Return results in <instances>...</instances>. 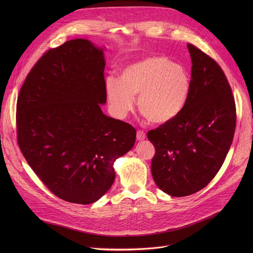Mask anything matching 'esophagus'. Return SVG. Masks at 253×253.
I'll return each mask as SVG.
<instances>
[{"label": "esophagus", "instance_id": "34e87169", "mask_svg": "<svg viewBox=\"0 0 253 253\" xmlns=\"http://www.w3.org/2000/svg\"><path fill=\"white\" fill-rule=\"evenodd\" d=\"M145 137H147V136H145V133H144V132L143 131H140V130H138L137 131V133H136V138H137V140H143V139H145Z\"/></svg>", "mask_w": 253, "mask_h": 253}]
</instances>
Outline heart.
Listing matches in <instances>:
<instances>
[{
	"label": "heart",
	"instance_id": "b5f03b06",
	"mask_svg": "<svg viewBox=\"0 0 253 253\" xmlns=\"http://www.w3.org/2000/svg\"><path fill=\"white\" fill-rule=\"evenodd\" d=\"M105 90L110 108L118 118L137 108L152 124L163 125L174 120L189 99L191 79L183 66L163 56H151L128 64L120 80L109 77Z\"/></svg>",
	"mask_w": 253,
	"mask_h": 253
}]
</instances>
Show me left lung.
<instances>
[{
  "mask_svg": "<svg viewBox=\"0 0 253 253\" xmlns=\"http://www.w3.org/2000/svg\"><path fill=\"white\" fill-rule=\"evenodd\" d=\"M188 49L192 73L187 104L171 122L148 132L156 150L153 178L173 197L197 193L214 178L236 127L235 99L220 66L194 45Z\"/></svg>",
  "mask_w": 253,
  "mask_h": 253,
  "instance_id": "1",
  "label": "left lung"
}]
</instances>
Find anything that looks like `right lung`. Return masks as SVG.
Instances as JSON below:
<instances>
[{"instance_id": "add662e5", "label": "right lung", "mask_w": 253, "mask_h": 253, "mask_svg": "<svg viewBox=\"0 0 253 253\" xmlns=\"http://www.w3.org/2000/svg\"><path fill=\"white\" fill-rule=\"evenodd\" d=\"M104 48L75 39L51 49L20 89L17 140L26 162L64 201L94 203L115 180L114 163L133 148L136 130L104 115Z\"/></svg>"}]
</instances>
